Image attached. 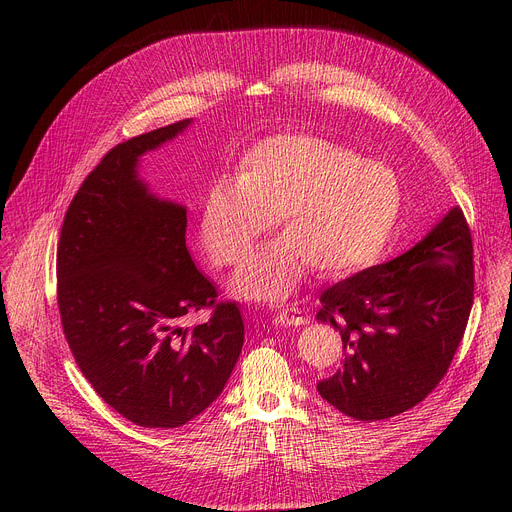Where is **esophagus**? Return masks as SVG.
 I'll return each mask as SVG.
<instances>
[{
  "instance_id": "esophagus-1",
  "label": "esophagus",
  "mask_w": 512,
  "mask_h": 512,
  "mask_svg": "<svg viewBox=\"0 0 512 512\" xmlns=\"http://www.w3.org/2000/svg\"><path fill=\"white\" fill-rule=\"evenodd\" d=\"M275 322L283 324V326H304L308 322V318L296 308H285V310L277 312Z\"/></svg>"
}]
</instances>
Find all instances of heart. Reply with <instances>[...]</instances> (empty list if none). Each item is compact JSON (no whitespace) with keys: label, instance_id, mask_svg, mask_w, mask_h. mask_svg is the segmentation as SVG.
Wrapping results in <instances>:
<instances>
[{"label":"heart","instance_id":"1","mask_svg":"<svg viewBox=\"0 0 512 512\" xmlns=\"http://www.w3.org/2000/svg\"><path fill=\"white\" fill-rule=\"evenodd\" d=\"M403 206L391 168L308 135L267 139L243 158L237 184L210 188L200 239L216 267H237L275 221L281 237L233 279L235 296L281 302L312 267L336 279L373 265Z\"/></svg>","mask_w":512,"mask_h":512}]
</instances>
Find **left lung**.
Here are the masks:
<instances>
[{
	"instance_id": "obj_1",
	"label": "left lung",
	"mask_w": 512,
	"mask_h": 512,
	"mask_svg": "<svg viewBox=\"0 0 512 512\" xmlns=\"http://www.w3.org/2000/svg\"><path fill=\"white\" fill-rule=\"evenodd\" d=\"M472 302V233L452 208L407 253L322 291L316 320L340 332L344 362L318 393L358 421L415 407L448 373Z\"/></svg>"
}]
</instances>
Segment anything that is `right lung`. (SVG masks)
Here are the masks:
<instances>
[{
    "instance_id": "add662e5",
    "label": "right lung",
    "mask_w": 512,
    "mask_h": 512,
    "mask_svg": "<svg viewBox=\"0 0 512 512\" xmlns=\"http://www.w3.org/2000/svg\"><path fill=\"white\" fill-rule=\"evenodd\" d=\"M190 119L117 143L72 198L56 251V300L81 373L125 419L180 427L225 389L245 340L235 302L186 249V208L152 196L137 160ZM206 307L194 329L179 324Z\"/></svg>"
}]
</instances>
